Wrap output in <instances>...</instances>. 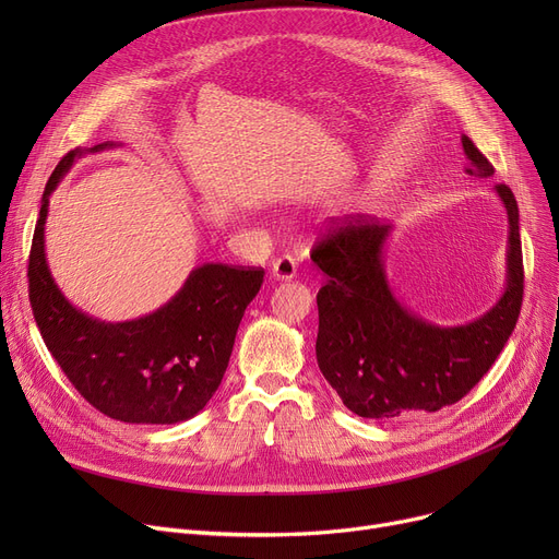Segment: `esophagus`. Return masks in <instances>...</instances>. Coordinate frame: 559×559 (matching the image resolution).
Masks as SVG:
<instances>
[{"label":"esophagus","mask_w":559,"mask_h":559,"mask_svg":"<svg viewBox=\"0 0 559 559\" xmlns=\"http://www.w3.org/2000/svg\"><path fill=\"white\" fill-rule=\"evenodd\" d=\"M272 276L276 281H292V278H295L297 276V262H295V258H289V255L276 258L272 262Z\"/></svg>","instance_id":"1"}]
</instances>
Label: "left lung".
Returning a JSON list of instances; mask_svg holds the SVG:
<instances>
[{
    "label": "left lung",
    "mask_w": 559,
    "mask_h": 559,
    "mask_svg": "<svg viewBox=\"0 0 559 559\" xmlns=\"http://www.w3.org/2000/svg\"><path fill=\"white\" fill-rule=\"evenodd\" d=\"M466 174H493L478 146L462 135ZM508 211V283L485 314L460 326H437L409 312L385 274L392 226L358 215L331 228L312 247L324 272L319 289L317 365L342 403L365 419L437 413L472 392L510 340L523 301L519 205L508 186H496Z\"/></svg>",
    "instance_id": "1"
}]
</instances>
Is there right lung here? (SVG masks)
Wrapping results in <instances>:
<instances>
[{"instance_id": "1", "label": "right lung", "mask_w": 559, "mask_h": 559, "mask_svg": "<svg viewBox=\"0 0 559 559\" xmlns=\"http://www.w3.org/2000/svg\"><path fill=\"white\" fill-rule=\"evenodd\" d=\"M110 146L74 150L51 171L28 253V301L49 354L99 413L124 424H179L217 392L264 270L205 262L156 312L117 324L74 308L53 283L45 255L49 197L76 158Z\"/></svg>"}]
</instances>
